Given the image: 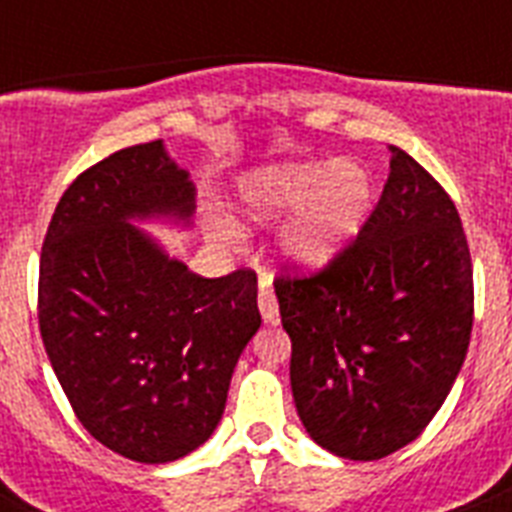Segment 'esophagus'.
Listing matches in <instances>:
<instances>
[{"label": "esophagus", "instance_id": "1", "mask_svg": "<svg viewBox=\"0 0 512 512\" xmlns=\"http://www.w3.org/2000/svg\"><path fill=\"white\" fill-rule=\"evenodd\" d=\"M257 305H260V313H263L265 324H279V303H276V295H273L271 279H268V276H263V279H260Z\"/></svg>", "mask_w": 512, "mask_h": 512}]
</instances>
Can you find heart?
<instances>
[{
    "instance_id": "obj_1",
    "label": "heart",
    "mask_w": 512,
    "mask_h": 512,
    "mask_svg": "<svg viewBox=\"0 0 512 512\" xmlns=\"http://www.w3.org/2000/svg\"><path fill=\"white\" fill-rule=\"evenodd\" d=\"M372 201V172L340 159L268 167L244 183V204L257 220L295 212L281 231V249L308 268L329 263L356 239Z\"/></svg>"
}]
</instances>
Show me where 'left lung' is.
Instances as JSON below:
<instances>
[{"instance_id":"obj_1","label":"left lung","mask_w":512,"mask_h":512,"mask_svg":"<svg viewBox=\"0 0 512 512\" xmlns=\"http://www.w3.org/2000/svg\"><path fill=\"white\" fill-rule=\"evenodd\" d=\"M289 380L308 436L382 460L436 417L473 329V265L449 193L401 148L353 244L313 276L276 279Z\"/></svg>"}]
</instances>
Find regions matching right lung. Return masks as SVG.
Returning <instances> with one entry per match:
<instances>
[{"mask_svg": "<svg viewBox=\"0 0 512 512\" xmlns=\"http://www.w3.org/2000/svg\"><path fill=\"white\" fill-rule=\"evenodd\" d=\"M196 188L162 140L116 151L60 196L39 263V329L87 433L162 465L199 449L263 319L257 276L204 279L138 225H191Z\"/></svg>", "mask_w": 512, "mask_h": 512, "instance_id": "right-lung-1", "label": "right lung"}]
</instances>
